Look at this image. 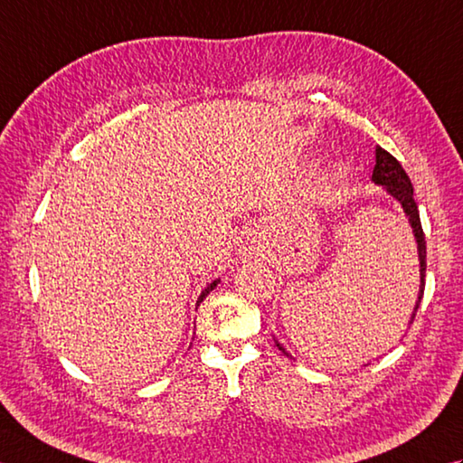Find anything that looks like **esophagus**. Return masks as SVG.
<instances>
[{
    "label": "esophagus",
    "instance_id": "esophagus-1",
    "mask_svg": "<svg viewBox=\"0 0 463 463\" xmlns=\"http://www.w3.org/2000/svg\"><path fill=\"white\" fill-rule=\"evenodd\" d=\"M240 255H241L243 260L258 258V255H260V245L255 243V241H248V243L241 245V248H240Z\"/></svg>",
    "mask_w": 463,
    "mask_h": 463
}]
</instances>
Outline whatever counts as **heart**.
<instances>
[{
    "mask_svg": "<svg viewBox=\"0 0 463 463\" xmlns=\"http://www.w3.org/2000/svg\"><path fill=\"white\" fill-rule=\"evenodd\" d=\"M343 178H345V172L343 170H335L331 174V178H328V184H331V186H333V184H336V186H338V184L343 182Z\"/></svg>",
    "mask_w": 463,
    "mask_h": 463,
    "instance_id": "1",
    "label": "heart"
}]
</instances>
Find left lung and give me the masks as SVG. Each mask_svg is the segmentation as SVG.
<instances>
[{"label":"left lung","mask_w":463,"mask_h":463,"mask_svg":"<svg viewBox=\"0 0 463 463\" xmlns=\"http://www.w3.org/2000/svg\"><path fill=\"white\" fill-rule=\"evenodd\" d=\"M373 182L376 186H383L386 190V194H390L400 205L408 218L410 228H412L414 240H416V248H418V263H420V291H418V299L414 305V311L410 315L408 325L414 323V317L420 303H422V295H424V285H426V240H424V232H422V223H420V212L418 205L414 202V188L412 182H410L408 174L404 172L402 164H400L392 154L386 152L384 148L376 146V164L373 170ZM275 345L279 346V351H283V354L291 356L285 348L279 345L277 338H273Z\"/></svg>","instance_id":"left-lung-1"}]
</instances>
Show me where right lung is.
<instances>
[{"mask_svg":"<svg viewBox=\"0 0 463 463\" xmlns=\"http://www.w3.org/2000/svg\"><path fill=\"white\" fill-rule=\"evenodd\" d=\"M218 283H220V279H215V281H212V283H210L208 287H205V289H203V291L200 293V297H198V305H200V303H202V301L205 299V297H208V295H210V291H213V287H215V285H218Z\"/></svg>","mask_w":463,"mask_h":463,"instance_id":"obj_1","label":"right lung"}]
</instances>
